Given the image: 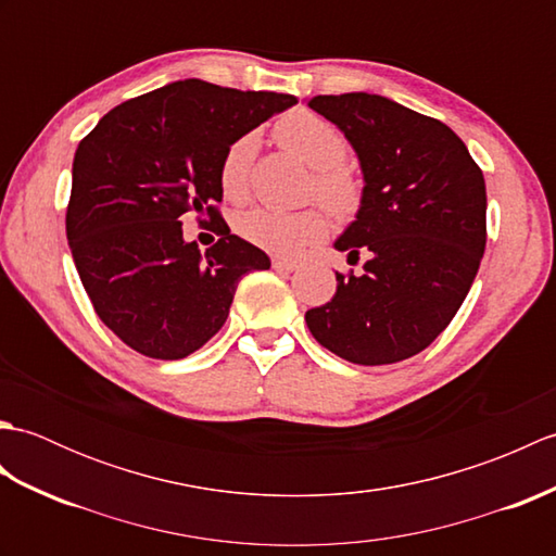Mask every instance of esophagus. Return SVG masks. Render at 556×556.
<instances>
[{
    "mask_svg": "<svg viewBox=\"0 0 556 556\" xmlns=\"http://www.w3.org/2000/svg\"><path fill=\"white\" fill-rule=\"evenodd\" d=\"M271 267L279 269V271H293V269L301 267V263H299V260H293V257H271Z\"/></svg>",
    "mask_w": 556,
    "mask_h": 556,
    "instance_id": "1",
    "label": "esophagus"
}]
</instances>
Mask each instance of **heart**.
Wrapping results in <instances>:
<instances>
[{
    "mask_svg": "<svg viewBox=\"0 0 556 556\" xmlns=\"http://www.w3.org/2000/svg\"><path fill=\"white\" fill-rule=\"evenodd\" d=\"M275 138L281 148L315 169L313 188L337 212H346L358 203V181L346 167V138L337 126L308 110H293L279 116L275 124ZM255 136L245 134L227 148L219 164V186L229 200H243L251 181V167L255 160ZM236 231L248 243L269 253H299L301 248L320 241L329 231V217L325 207L305 210H275L253 207L236 217Z\"/></svg>",
    "mask_w": 556,
    "mask_h": 556,
    "instance_id": "heart-1",
    "label": "heart"
}]
</instances>
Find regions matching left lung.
Segmentation results:
<instances>
[{
  "label": "left lung",
  "instance_id": "8db88e82",
  "mask_svg": "<svg viewBox=\"0 0 556 556\" xmlns=\"http://www.w3.org/2000/svg\"><path fill=\"white\" fill-rule=\"evenodd\" d=\"M308 108L356 150L361 207L337 251L363 253V275L337 271L332 301L305 313L339 358L387 365L416 356L464 303L485 253V179L452 128L382 96H317Z\"/></svg>",
  "mask_w": 556,
  "mask_h": 556
}]
</instances>
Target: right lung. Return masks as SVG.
Masks as SVG:
<instances>
[{"mask_svg":"<svg viewBox=\"0 0 556 556\" xmlns=\"http://www.w3.org/2000/svg\"><path fill=\"white\" fill-rule=\"evenodd\" d=\"M296 102L186 78L122 102L80 140L66 239L92 308L126 346L186 358L227 323L241 277L269 269L215 207L219 164L236 138ZM188 211L220 233L203 256L182 241Z\"/></svg>","mask_w":556,"mask_h":556,"instance_id":"1","label":"right lung"}]
</instances>
